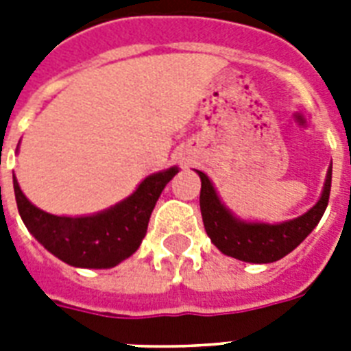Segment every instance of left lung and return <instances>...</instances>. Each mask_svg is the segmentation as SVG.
Instances as JSON below:
<instances>
[{
    "instance_id": "left-lung-1",
    "label": "left lung",
    "mask_w": 351,
    "mask_h": 351,
    "mask_svg": "<svg viewBox=\"0 0 351 351\" xmlns=\"http://www.w3.org/2000/svg\"><path fill=\"white\" fill-rule=\"evenodd\" d=\"M202 189H200V211L206 233L217 247L224 255L253 264H267V262L280 261L289 251H293L308 234L313 231L322 215L326 211L332 189V167L328 171L324 191L321 200L313 208L299 219L282 222V224H261V222H242L237 220L233 215L220 202L213 184L197 171Z\"/></svg>"
}]
</instances>
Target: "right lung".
I'll use <instances>...</instances> for the list:
<instances>
[{
  "mask_svg": "<svg viewBox=\"0 0 351 351\" xmlns=\"http://www.w3.org/2000/svg\"><path fill=\"white\" fill-rule=\"evenodd\" d=\"M178 167L147 176L131 197L93 217H56L27 200L14 178L19 217L45 250L74 267H112L140 247L160 193Z\"/></svg>",
  "mask_w": 351,
  "mask_h": 351,
  "instance_id": "right-lung-1",
  "label": "right lung"
}]
</instances>
